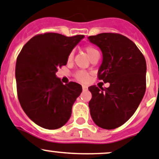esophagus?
<instances>
[{
  "mask_svg": "<svg viewBox=\"0 0 159 159\" xmlns=\"http://www.w3.org/2000/svg\"><path fill=\"white\" fill-rule=\"evenodd\" d=\"M82 89L83 91H86V90H88V86H86V85H82Z\"/></svg>",
  "mask_w": 159,
  "mask_h": 159,
  "instance_id": "1",
  "label": "esophagus"
}]
</instances>
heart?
<instances>
[{
	"label": "heart",
	"instance_id": "heart-1",
	"mask_svg": "<svg viewBox=\"0 0 159 159\" xmlns=\"http://www.w3.org/2000/svg\"><path fill=\"white\" fill-rule=\"evenodd\" d=\"M84 50H85V52H86V53L88 54L89 57V58H91L92 56L94 54H96V53L99 52L98 50L92 45L85 46V47H84ZM72 56L73 53H70V55L68 56V60H69V61L72 59ZM75 77L78 81H81V82H84V81H88L89 78V74L84 70H78L75 73Z\"/></svg>",
	"mask_w": 159,
	"mask_h": 159
}]
</instances>
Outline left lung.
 Returning a JSON list of instances; mask_svg holds the SVG:
<instances>
[{"mask_svg": "<svg viewBox=\"0 0 159 159\" xmlns=\"http://www.w3.org/2000/svg\"><path fill=\"white\" fill-rule=\"evenodd\" d=\"M103 53L98 78L108 88L92 85L90 115L96 125L114 129L135 113L146 91V60L133 41L116 33L89 37Z\"/></svg>", "mask_w": 159, "mask_h": 159, "instance_id": "obj_1", "label": "left lung"}]
</instances>
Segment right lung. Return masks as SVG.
Wrapping results in <instances>:
<instances>
[{
	"instance_id": "1",
	"label": "right lung",
	"mask_w": 159,
	"mask_h": 159,
	"mask_svg": "<svg viewBox=\"0 0 159 159\" xmlns=\"http://www.w3.org/2000/svg\"><path fill=\"white\" fill-rule=\"evenodd\" d=\"M83 38L41 34L33 37L18 56V99L26 115L42 128L56 129L70 118L72 106L82 87L74 81L63 84L56 73L66 65L68 56Z\"/></svg>"
}]
</instances>
